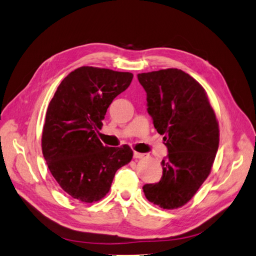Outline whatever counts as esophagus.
Wrapping results in <instances>:
<instances>
[{"label":"esophagus","instance_id":"34e87169","mask_svg":"<svg viewBox=\"0 0 256 256\" xmlns=\"http://www.w3.org/2000/svg\"><path fill=\"white\" fill-rule=\"evenodd\" d=\"M133 156H134V159H142V158H145L146 154H140V152H134V154H133Z\"/></svg>","mask_w":256,"mask_h":256}]
</instances>
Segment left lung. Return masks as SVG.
<instances>
[{
    "label": "left lung",
    "instance_id": "obj_1",
    "mask_svg": "<svg viewBox=\"0 0 256 256\" xmlns=\"http://www.w3.org/2000/svg\"><path fill=\"white\" fill-rule=\"evenodd\" d=\"M147 93V110L164 135L168 156L162 178L144 185L148 201L166 210L180 208L211 172L220 142L218 122L204 88L192 76L170 68L137 74Z\"/></svg>",
    "mask_w": 256,
    "mask_h": 256
}]
</instances>
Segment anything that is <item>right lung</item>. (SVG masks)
<instances>
[{"label":"right lung","instance_id":"obj_1","mask_svg":"<svg viewBox=\"0 0 256 256\" xmlns=\"http://www.w3.org/2000/svg\"><path fill=\"white\" fill-rule=\"evenodd\" d=\"M132 78L130 72L84 66L70 72L52 98L42 152L58 185L74 199H102L116 172L133 158L130 146H104L97 137L110 104Z\"/></svg>","mask_w":256,"mask_h":256}]
</instances>
